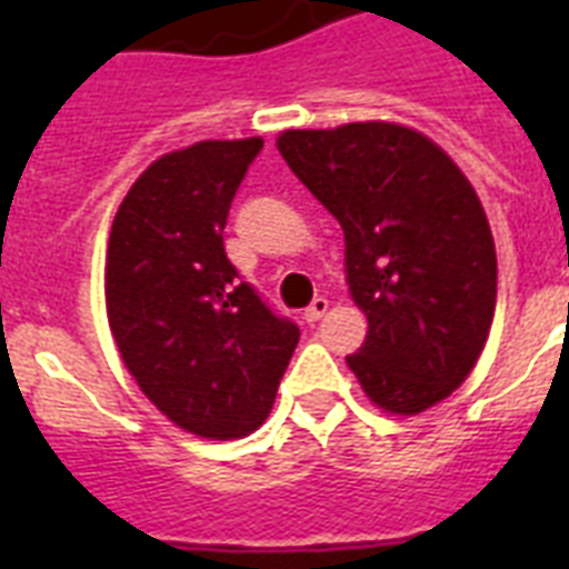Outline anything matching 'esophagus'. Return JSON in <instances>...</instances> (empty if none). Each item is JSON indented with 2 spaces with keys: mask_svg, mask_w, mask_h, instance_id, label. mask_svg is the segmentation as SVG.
Returning a JSON list of instances; mask_svg holds the SVG:
<instances>
[{
  "mask_svg": "<svg viewBox=\"0 0 569 569\" xmlns=\"http://www.w3.org/2000/svg\"><path fill=\"white\" fill-rule=\"evenodd\" d=\"M328 307H330V301L328 298H316V301L310 303V307H307V310H303V319L310 321H319L321 316H325V312H328Z\"/></svg>",
  "mask_w": 569,
  "mask_h": 569,
  "instance_id": "34e87169",
  "label": "esophagus"
}]
</instances>
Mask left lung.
<instances>
[{"instance_id":"1","label":"left lung","mask_w":569,"mask_h":569,"mask_svg":"<svg viewBox=\"0 0 569 569\" xmlns=\"http://www.w3.org/2000/svg\"><path fill=\"white\" fill-rule=\"evenodd\" d=\"M277 150L346 232L369 333L348 366L387 413L451 396L487 342L496 248L476 189L422 132L396 123L289 129Z\"/></svg>"}]
</instances>
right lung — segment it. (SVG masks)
Instances as JSON below:
<instances>
[{
	"mask_svg": "<svg viewBox=\"0 0 569 569\" xmlns=\"http://www.w3.org/2000/svg\"><path fill=\"white\" fill-rule=\"evenodd\" d=\"M262 138L200 141L156 159L123 197L106 257L111 337L173 425L236 440L274 405L301 330L223 250L236 191Z\"/></svg>",
	"mask_w": 569,
	"mask_h": 569,
	"instance_id": "add662e5",
	"label": "right lung"
}]
</instances>
